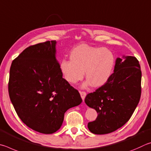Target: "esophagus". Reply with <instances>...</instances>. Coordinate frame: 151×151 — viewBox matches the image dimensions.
Masks as SVG:
<instances>
[{
	"label": "esophagus",
	"mask_w": 151,
	"mask_h": 151,
	"mask_svg": "<svg viewBox=\"0 0 151 151\" xmlns=\"http://www.w3.org/2000/svg\"><path fill=\"white\" fill-rule=\"evenodd\" d=\"M80 95H81V98H82V99H83V101H84L85 97L86 96V91H80Z\"/></svg>",
	"instance_id": "34e87169"
}]
</instances>
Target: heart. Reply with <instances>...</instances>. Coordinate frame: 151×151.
Segmentation results:
<instances>
[{
  "label": "heart",
  "mask_w": 151,
  "mask_h": 151,
  "mask_svg": "<svg viewBox=\"0 0 151 151\" xmlns=\"http://www.w3.org/2000/svg\"><path fill=\"white\" fill-rule=\"evenodd\" d=\"M70 60H63L60 63V70L65 80L71 84H76L88 79L84 87L91 85L101 87L107 82L111 74L115 63V55L111 50L106 47H99L81 44L72 50Z\"/></svg>",
  "instance_id": "heart-1"
}]
</instances>
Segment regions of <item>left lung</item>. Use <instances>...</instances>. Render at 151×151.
Wrapping results in <instances>:
<instances>
[{"label":"left lung","instance_id":"obj_1","mask_svg":"<svg viewBox=\"0 0 151 151\" xmlns=\"http://www.w3.org/2000/svg\"><path fill=\"white\" fill-rule=\"evenodd\" d=\"M141 76L135 57L116 60L114 72L107 82L86 97V104L98 114L96 120L88 124L92 133H112L129 120L141 97Z\"/></svg>","mask_w":151,"mask_h":151}]
</instances>
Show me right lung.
Masks as SVG:
<instances>
[{"label": "right lung", "mask_w": 151, "mask_h": 151, "mask_svg": "<svg viewBox=\"0 0 151 151\" xmlns=\"http://www.w3.org/2000/svg\"><path fill=\"white\" fill-rule=\"evenodd\" d=\"M55 44L26 47L10 70L9 93L16 112L29 128L44 134L56 132L66 111L82 102L79 91L62 78Z\"/></svg>", "instance_id": "1"}]
</instances>
